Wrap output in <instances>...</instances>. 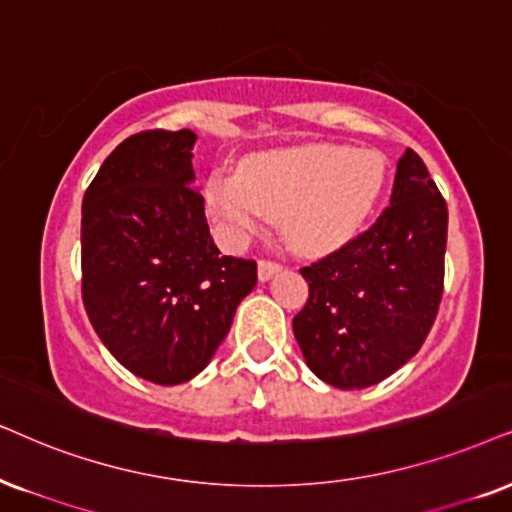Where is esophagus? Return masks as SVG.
<instances>
[{"label": "esophagus", "mask_w": 512, "mask_h": 512, "mask_svg": "<svg viewBox=\"0 0 512 512\" xmlns=\"http://www.w3.org/2000/svg\"><path fill=\"white\" fill-rule=\"evenodd\" d=\"M283 264L276 262V260H269V257H264V260H260V278L262 281H267V278H271L276 274V271H281Z\"/></svg>", "instance_id": "34e87169"}]
</instances>
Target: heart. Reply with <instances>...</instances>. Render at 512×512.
Here are the masks:
<instances>
[{
	"label": "heart",
	"instance_id": "1",
	"mask_svg": "<svg viewBox=\"0 0 512 512\" xmlns=\"http://www.w3.org/2000/svg\"><path fill=\"white\" fill-rule=\"evenodd\" d=\"M385 184V160L347 146H307L250 158L241 174H212L208 210L234 241L281 217L302 252H326L352 238Z\"/></svg>",
	"mask_w": 512,
	"mask_h": 512
}]
</instances>
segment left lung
I'll return each instance as SVG.
<instances>
[{
	"instance_id": "left-lung-1",
	"label": "left lung",
	"mask_w": 512,
	"mask_h": 512,
	"mask_svg": "<svg viewBox=\"0 0 512 512\" xmlns=\"http://www.w3.org/2000/svg\"><path fill=\"white\" fill-rule=\"evenodd\" d=\"M446 224V200L406 148L380 217L300 269L309 297L293 333L323 383L361 390L416 357L442 302Z\"/></svg>"
}]
</instances>
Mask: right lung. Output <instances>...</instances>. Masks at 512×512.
Listing matches in <instances>:
<instances>
[{
  "label": "right lung",
  "instance_id": "obj_1",
  "mask_svg": "<svg viewBox=\"0 0 512 512\" xmlns=\"http://www.w3.org/2000/svg\"><path fill=\"white\" fill-rule=\"evenodd\" d=\"M191 129H144L103 160L82 200V302L127 371L179 385L210 364L257 262L219 255L193 189Z\"/></svg>",
  "mask_w": 512,
  "mask_h": 512
}]
</instances>
